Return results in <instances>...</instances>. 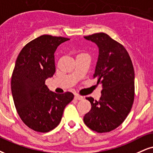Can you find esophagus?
<instances>
[{"label":"esophagus","mask_w":153,"mask_h":153,"mask_svg":"<svg viewBox=\"0 0 153 153\" xmlns=\"http://www.w3.org/2000/svg\"><path fill=\"white\" fill-rule=\"evenodd\" d=\"M74 98L77 100H82L83 99H84V97H82V96H80L79 95V94H75L74 96Z\"/></svg>","instance_id":"obj_1"}]
</instances>
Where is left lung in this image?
<instances>
[{
  "label": "left lung",
  "instance_id": "obj_1",
  "mask_svg": "<svg viewBox=\"0 0 153 153\" xmlns=\"http://www.w3.org/2000/svg\"><path fill=\"white\" fill-rule=\"evenodd\" d=\"M99 48L94 77L102 86L99 101L87 97L91 108L84 116V123L98 133L118 128L130 113L134 101L135 72L128 53L103 33L84 37Z\"/></svg>",
  "mask_w": 153,
  "mask_h": 153
}]
</instances>
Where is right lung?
Listing matches in <instances>:
<instances>
[{
	"instance_id": "obj_1",
	"label": "right lung",
	"mask_w": 153,
	"mask_h": 153,
	"mask_svg": "<svg viewBox=\"0 0 153 153\" xmlns=\"http://www.w3.org/2000/svg\"><path fill=\"white\" fill-rule=\"evenodd\" d=\"M69 39L39 36L27 43L16 59L11 78L13 101L21 120L35 131L45 133L56 128L74 99L71 92L56 94L45 85V80L55 72L54 52Z\"/></svg>"
}]
</instances>
